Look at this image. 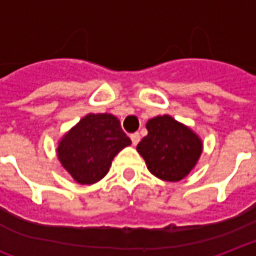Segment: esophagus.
Segmentation results:
<instances>
[{
	"instance_id": "obj_1",
	"label": "esophagus",
	"mask_w": 256,
	"mask_h": 256,
	"mask_svg": "<svg viewBox=\"0 0 256 256\" xmlns=\"http://www.w3.org/2000/svg\"><path fill=\"white\" fill-rule=\"evenodd\" d=\"M130 138H132V142L134 146L138 145V142H140V140H141V136H140V134H138V132H134V134H132V136H130Z\"/></svg>"
}]
</instances>
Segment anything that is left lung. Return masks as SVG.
<instances>
[{"label": "left lung", "instance_id": "obj_1", "mask_svg": "<svg viewBox=\"0 0 256 256\" xmlns=\"http://www.w3.org/2000/svg\"><path fill=\"white\" fill-rule=\"evenodd\" d=\"M148 136L136 145L152 174L164 181L182 180L198 164L202 142L188 126L170 115L154 116L146 124Z\"/></svg>", "mask_w": 256, "mask_h": 256}]
</instances>
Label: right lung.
Here are the masks:
<instances>
[{
    "instance_id": "1",
    "label": "right lung",
    "mask_w": 256,
    "mask_h": 256,
    "mask_svg": "<svg viewBox=\"0 0 256 256\" xmlns=\"http://www.w3.org/2000/svg\"><path fill=\"white\" fill-rule=\"evenodd\" d=\"M130 144L116 116L88 114L64 134L56 150L58 161L72 178L91 185L102 180L115 156Z\"/></svg>"
}]
</instances>
